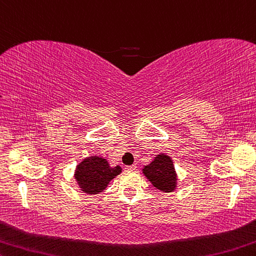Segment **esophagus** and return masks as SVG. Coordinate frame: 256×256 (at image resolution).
<instances>
[{
    "label": "esophagus",
    "mask_w": 256,
    "mask_h": 256,
    "mask_svg": "<svg viewBox=\"0 0 256 256\" xmlns=\"http://www.w3.org/2000/svg\"><path fill=\"white\" fill-rule=\"evenodd\" d=\"M136 168H137L136 164H132V166H126V169H127V170H135Z\"/></svg>",
    "instance_id": "34e87169"
}]
</instances>
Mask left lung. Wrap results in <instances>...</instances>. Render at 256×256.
<instances>
[{"label": "left lung", "mask_w": 256, "mask_h": 256, "mask_svg": "<svg viewBox=\"0 0 256 256\" xmlns=\"http://www.w3.org/2000/svg\"><path fill=\"white\" fill-rule=\"evenodd\" d=\"M143 174L158 190L164 192L175 190L178 176L170 156L158 154L150 164L144 167Z\"/></svg>", "instance_id": "left-lung-1"}]
</instances>
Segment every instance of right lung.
Wrapping results in <instances>:
<instances>
[{"label":"right lung","mask_w":256,"mask_h":256,"mask_svg":"<svg viewBox=\"0 0 256 256\" xmlns=\"http://www.w3.org/2000/svg\"><path fill=\"white\" fill-rule=\"evenodd\" d=\"M121 170L120 166L110 167L108 160L94 156L78 164L74 178L82 191L89 194H97L104 191L111 180L119 175Z\"/></svg>","instance_id":"1"}]
</instances>
